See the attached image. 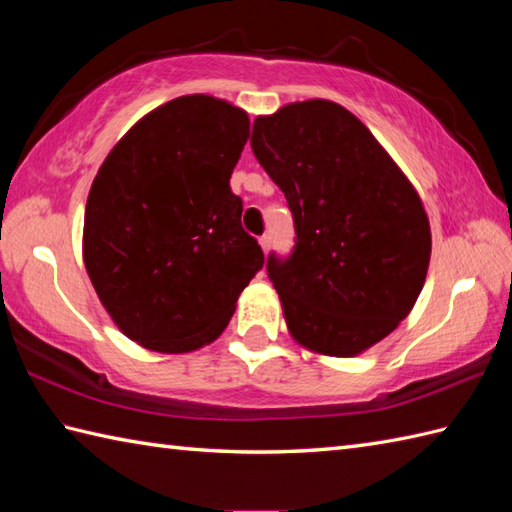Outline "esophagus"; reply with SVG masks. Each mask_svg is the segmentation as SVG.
Instances as JSON below:
<instances>
[{"label": "esophagus", "mask_w": 512, "mask_h": 512, "mask_svg": "<svg viewBox=\"0 0 512 512\" xmlns=\"http://www.w3.org/2000/svg\"><path fill=\"white\" fill-rule=\"evenodd\" d=\"M259 246H262L264 253H268V250H270V237H268V235H262V237H259Z\"/></svg>", "instance_id": "esophagus-1"}]
</instances>
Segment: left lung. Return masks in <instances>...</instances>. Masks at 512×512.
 I'll list each match as a JSON object with an SVG mask.
<instances>
[{
  "label": "left lung",
  "mask_w": 512,
  "mask_h": 512,
  "mask_svg": "<svg viewBox=\"0 0 512 512\" xmlns=\"http://www.w3.org/2000/svg\"><path fill=\"white\" fill-rule=\"evenodd\" d=\"M250 147L295 222L290 253L266 262L292 336L330 356L383 341L413 308L429 268L431 231L416 189L332 101L259 116Z\"/></svg>",
  "instance_id": "obj_1"
}]
</instances>
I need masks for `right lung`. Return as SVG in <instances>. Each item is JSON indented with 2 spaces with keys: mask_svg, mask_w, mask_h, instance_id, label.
<instances>
[{
  "mask_svg": "<svg viewBox=\"0 0 512 512\" xmlns=\"http://www.w3.org/2000/svg\"><path fill=\"white\" fill-rule=\"evenodd\" d=\"M246 140L239 107L180 96L129 129L96 173L85 268L118 328L147 350L213 341L264 266L228 184Z\"/></svg>",
  "mask_w": 512,
  "mask_h": 512,
  "instance_id": "right-lung-1",
  "label": "right lung"
}]
</instances>
